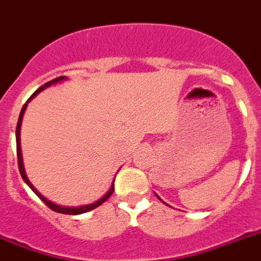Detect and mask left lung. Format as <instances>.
<instances>
[{
	"mask_svg": "<svg viewBox=\"0 0 261 261\" xmlns=\"http://www.w3.org/2000/svg\"><path fill=\"white\" fill-rule=\"evenodd\" d=\"M156 196H158V195H156ZM158 198H159V196H158ZM159 199H161V198H159ZM161 200H162V199H161ZM162 201H163V200H162ZM163 203H164V201H163ZM164 204H167V203H164Z\"/></svg>",
	"mask_w": 261,
	"mask_h": 261,
	"instance_id": "obj_1",
	"label": "left lung"
}]
</instances>
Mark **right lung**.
Here are the masks:
<instances>
[{"label":"right lung","mask_w":261,"mask_h":261,"mask_svg":"<svg viewBox=\"0 0 261 261\" xmlns=\"http://www.w3.org/2000/svg\"><path fill=\"white\" fill-rule=\"evenodd\" d=\"M66 80V76H60V78H56V80L50 81V82L45 83L43 86L39 87L37 91H34L33 93L32 97L28 99V102H30V100L33 99L34 97H37L42 90H45L46 87L51 86V85H56V83L61 82V81H65ZM28 102H26L25 105H23L22 110H21V113H19V118H18V123H17V130H15V139H17V158H18V168H19V172H21V176H22V179L25 180V183L28 186H29L30 188H32V191L34 192V194L38 196L41 200L45 203L49 208H51L53 211L56 212H60V214H66V215H80V214H85V212H89L91 211V210L97 208V207H99L102 203H105V201L107 200V199L110 198L111 194L114 192V185L111 186V188L109 190V192H107L105 196H102V198L99 199V200L94 201V203H91V204H86V205H80V207H63V205H60V204H56V203H53V201H50L49 199H46L45 196H43L42 194H39L38 190H37L34 186L30 183V180L28 179V176H26L25 174V168H23V163H22V151H21V134H19V131H21V123H22V118H23V114H25V110H26V106H28Z\"/></svg>","instance_id":"obj_1"}]
</instances>
